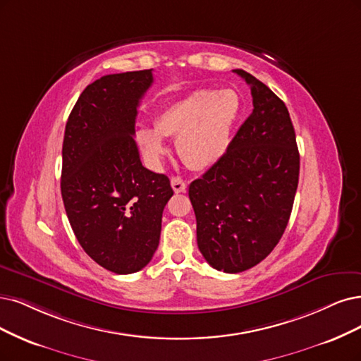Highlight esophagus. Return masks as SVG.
<instances>
[{
	"label": "esophagus",
	"instance_id": "1",
	"mask_svg": "<svg viewBox=\"0 0 361 361\" xmlns=\"http://www.w3.org/2000/svg\"><path fill=\"white\" fill-rule=\"evenodd\" d=\"M171 185L176 193H184L188 190V184H185L184 180H181L180 177H172L171 178Z\"/></svg>",
	"mask_w": 361,
	"mask_h": 361
}]
</instances>
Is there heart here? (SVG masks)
<instances>
[{
    "instance_id": "b5f03b06",
    "label": "heart",
    "mask_w": 361,
    "mask_h": 361,
    "mask_svg": "<svg viewBox=\"0 0 361 361\" xmlns=\"http://www.w3.org/2000/svg\"><path fill=\"white\" fill-rule=\"evenodd\" d=\"M243 102L232 89H199L166 105L156 129L141 128L138 142L153 160L166 153L164 137L177 140L181 159L193 169H207L229 150Z\"/></svg>"
}]
</instances>
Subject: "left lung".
<instances>
[{"label":"left lung","instance_id":"left-lung-1","mask_svg":"<svg viewBox=\"0 0 361 361\" xmlns=\"http://www.w3.org/2000/svg\"><path fill=\"white\" fill-rule=\"evenodd\" d=\"M233 73L250 85L255 109L226 154L189 185L199 251L212 268L228 274L256 266L279 243L300 168L286 104L255 75Z\"/></svg>","mask_w":361,"mask_h":361}]
</instances>
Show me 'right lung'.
Here are the masks:
<instances>
[{
  "label": "right lung",
  "instance_id": "add662e5",
  "mask_svg": "<svg viewBox=\"0 0 361 361\" xmlns=\"http://www.w3.org/2000/svg\"><path fill=\"white\" fill-rule=\"evenodd\" d=\"M153 70L109 74L89 85L68 117L61 193L73 232L90 259L126 275L159 245L169 178L142 166L135 118Z\"/></svg>",
  "mask_w": 361,
  "mask_h": 361
}]
</instances>
